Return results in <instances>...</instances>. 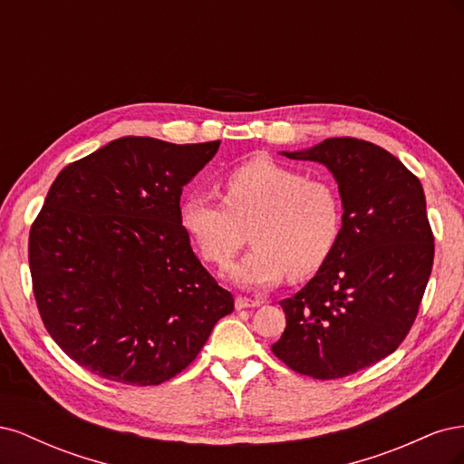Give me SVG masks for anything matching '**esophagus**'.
Listing matches in <instances>:
<instances>
[{
  "mask_svg": "<svg viewBox=\"0 0 464 464\" xmlns=\"http://www.w3.org/2000/svg\"><path fill=\"white\" fill-rule=\"evenodd\" d=\"M261 302L251 300L246 296H236V310H247V307H257Z\"/></svg>",
  "mask_w": 464,
  "mask_h": 464,
  "instance_id": "1",
  "label": "esophagus"
}]
</instances>
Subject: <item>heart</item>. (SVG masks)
Listing matches in <instances>:
<instances>
[{"label": "heart", "instance_id": "1", "mask_svg": "<svg viewBox=\"0 0 464 464\" xmlns=\"http://www.w3.org/2000/svg\"><path fill=\"white\" fill-rule=\"evenodd\" d=\"M222 199L189 195L179 207L181 227L203 259L227 266L249 224L254 242L230 269L240 286L276 285L286 273L304 278L331 257L343 232V203L329 181L271 159H254L222 178Z\"/></svg>", "mask_w": 464, "mask_h": 464}]
</instances>
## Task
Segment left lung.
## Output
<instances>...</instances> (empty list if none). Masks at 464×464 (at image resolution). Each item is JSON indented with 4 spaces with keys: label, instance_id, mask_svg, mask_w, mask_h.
<instances>
[{
    "label": "left lung",
    "instance_id": "left-lung-1",
    "mask_svg": "<svg viewBox=\"0 0 464 464\" xmlns=\"http://www.w3.org/2000/svg\"><path fill=\"white\" fill-rule=\"evenodd\" d=\"M283 154L325 164L344 213L331 257L280 302L286 329L271 350L302 375L346 377L395 353L418 315L433 265L424 189L397 157L362 139Z\"/></svg>",
    "mask_w": 464,
    "mask_h": 464
}]
</instances>
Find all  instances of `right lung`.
<instances>
[{"label": "right lung", "instance_id": "right-lung-1", "mask_svg": "<svg viewBox=\"0 0 464 464\" xmlns=\"http://www.w3.org/2000/svg\"><path fill=\"white\" fill-rule=\"evenodd\" d=\"M220 141L121 137L58 174L29 236L38 312L79 366L160 385L198 358L234 298L195 257L181 188Z\"/></svg>", "mask_w": 464, "mask_h": 464}]
</instances>
